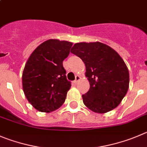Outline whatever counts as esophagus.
<instances>
[{"mask_svg": "<svg viewBox=\"0 0 147 147\" xmlns=\"http://www.w3.org/2000/svg\"><path fill=\"white\" fill-rule=\"evenodd\" d=\"M80 77L79 76V75H76V76H75V80H74V83H75V84H77L78 82L80 80Z\"/></svg>", "mask_w": 147, "mask_h": 147, "instance_id": "1", "label": "esophagus"}]
</instances>
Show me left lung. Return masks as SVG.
Returning a JSON list of instances; mask_svg holds the SVG:
<instances>
[{
  "label": "left lung",
  "instance_id": "left-lung-1",
  "mask_svg": "<svg viewBox=\"0 0 147 147\" xmlns=\"http://www.w3.org/2000/svg\"><path fill=\"white\" fill-rule=\"evenodd\" d=\"M86 65L90 88L82 96L84 105L96 113L117 107L129 87V72L113 49L102 42H78L70 51Z\"/></svg>",
  "mask_w": 147,
  "mask_h": 147
}]
</instances>
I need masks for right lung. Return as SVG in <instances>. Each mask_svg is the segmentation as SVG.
<instances>
[{
  "mask_svg": "<svg viewBox=\"0 0 147 147\" xmlns=\"http://www.w3.org/2000/svg\"><path fill=\"white\" fill-rule=\"evenodd\" d=\"M72 42L50 39L30 55L22 74L24 95L34 108L51 112L64 104L71 82L67 80L63 61L69 54Z\"/></svg>",
  "mask_w": 147,
  "mask_h": 147,
  "instance_id": "1",
  "label": "right lung"
}]
</instances>
